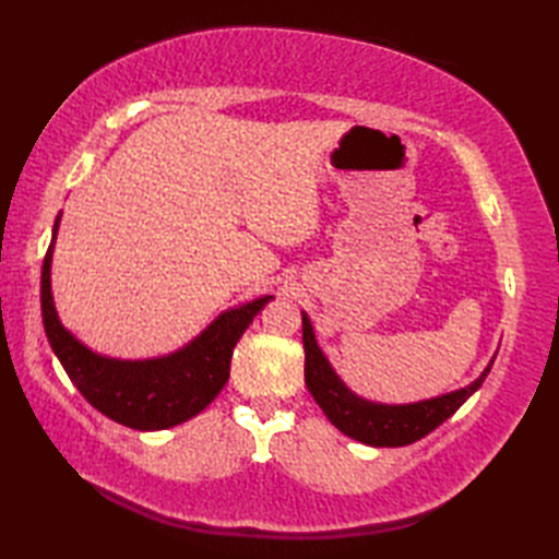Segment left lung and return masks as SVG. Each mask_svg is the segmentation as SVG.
Returning <instances> with one entry per match:
<instances>
[{
	"label": "left lung",
	"mask_w": 559,
	"mask_h": 559,
	"mask_svg": "<svg viewBox=\"0 0 559 559\" xmlns=\"http://www.w3.org/2000/svg\"><path fill=\"white\" fill-rule=\"evenodd\" d=\"M301 323L306 352L304 376L313 401L321 405L325 417L343 431V435L361 443H369V447H407V443L427 437L429 431H435L441 423H447L455 409L480 389L485 376L492 369V364H489L480 373V379H475L471 385L447 395L431 397V401L409 405L369 403L352 393L347 385L337 379V373L323 357L321 347L316 345L309 316L304 313Z\"/></svg>",
	"instance_id": "left-lung-1"
}]
</instances>
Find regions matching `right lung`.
I'll return each instance as SVG.
<instances>
[{"label":"right lung","instance_id":"add662e5","mask_svg":"<svg viewBox=\"0 0 559 559\" xmlns=\"http://www.w3.org/2000/svg\"><path fill=\"white\" fill-rule=\"evenodd\" d=\"M60 224L57 214L52 243ZM52 243L40 272V311L45 335L67 376L98 413L130 429H168L195 417L229 381V364L238 337L272 296H260L246 306L222 313L176 355L146 361L100 357L67 333L55 313L50 294Z\"/></svg>","mask_w":559,"mask_h":559}]
</instances>
